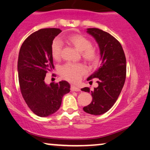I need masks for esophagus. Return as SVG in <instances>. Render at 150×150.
Instances as JSON below:
<instances>
[{"instance_id":"obj_1","label":"esophagus","mask_w":150,"mask_h":150,"mask_svg":"<svg viewBox=\"0 0 150 150\" xmlns=\"http://www.w3.org/2000/svg\"><path fill=\"white\" fill-rule=\"evenodd\" d=\"M71 91H80V89H79V87L76 86H75V85H71Z\"/></svg>"}]
</instances>
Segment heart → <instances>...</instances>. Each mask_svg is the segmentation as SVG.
<instances>
[{
	"label": "heart",
	"mask_w": 150,
	"mask_h": 150,
	"mask_svg": "<svg viewBox=\"0 0 150 150\" xmlns=\"http://www.w3.org/2000/svg\"><path fill=\"white\" fill-rule=\"evenodd\" d=\"M67 40L77 50L81 52V56L86 60L91 63L95 62L98 58V54L95 48L91 47V42L87 38L82 35L74 34L68 37ZM62 42L59 38L55 39L51 45V55L55 59L59 58L61 55ZM86 72V68L81 64L67 63L59 69V73L64 78L69 81H78Z\"/></svg>",
	"instance_id": "1"
}]
</instances>
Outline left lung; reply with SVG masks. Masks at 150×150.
Masks as SVG:
<instances>
[{"mask_svg":"<svg viewBox=\"0 0 150 150\" xmlns=\"http://www.w3.org/2000/svg\"><path fill=\"white\" fill-rule=\"evenodd\" d=\"M86 32L98 44L101 62L87 79H97L98 86L93 91L89 87L81 89L93 97L91 103L83 110L91 115H100L113 106L120 95L126 77V59L120 42L110 33L97 28H88Z\"/></svg>","mask_w":150,"mask_h":150,"instance_id":"left-lung-1","label":"left lung"}]
</instances>
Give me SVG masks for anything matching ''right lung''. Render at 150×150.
I'll list each match as a JSON object with an SVG mask.
<instances>
[{
	"instance_id": "right-lung-1",
	"label": "right lung",
	"mask_w": 150,
	"mask_h": 150,
	"mask_svg": "<svg viewBox=\"0 0 150 150\" xmlns=\"http://www.w3.org/2000/svg\"><path fill=\"white\" fill-rule=\"evenodd\" d=\"M61 32L56 28L40 29L30 35L20 49L18 73L22 95L31 111L41 117L58 110L63 96L70 92L67 81L50 84L45 81L47 73L54 69L51 45Z\"/></svg>"
}]
</instances>
